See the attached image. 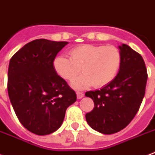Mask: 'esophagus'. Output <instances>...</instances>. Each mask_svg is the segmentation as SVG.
Listing matches in <instances>:
<instances>
[{
    "mask_svg": "<svg viewBox=\"0 0 155 155\" xmlns=\"http://www.w3.org/2000/svg\"><path fill=\"white\" fill-rule=\"evenodd\" d=\"M84 93L82 92H76V96H77V98L78 99H81L84 97Z\"/></svg>",
    "mask_w": 155,
    "mask_h": 155,
    "instance_id": "obj_1",
    "label": "esophagus"
}]
</instances>
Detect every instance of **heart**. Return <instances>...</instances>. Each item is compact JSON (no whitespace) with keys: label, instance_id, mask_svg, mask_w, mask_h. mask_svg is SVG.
<instances>
[{"label":"heart","instance_id":"heart-1","mask_svg":"<svg viewBox=\"0 0 155 155\" xmlns=\"http://www.w3.org/2000/svg\"><path fill=\"white\" fill-rule=\"evenodd\" d=\"M120 62V53L114 46L82 45L71 49L70 58L57 57L54 68L67 81L73 80L81 69L83 74L72 81L71 86L83 89L92 84L97 88L108 84L115 77Z\"/></svg>","mask_w":155,"mask_h":155}]
</instances>
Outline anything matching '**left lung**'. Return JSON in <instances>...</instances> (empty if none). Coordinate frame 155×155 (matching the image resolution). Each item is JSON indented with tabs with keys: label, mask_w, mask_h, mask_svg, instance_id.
<instances>
[{
	"label": "left lung",
	"mask_w": 155,
	"mask_h": 155,
	"mask_svg": "<svg viewBox=\"0 0 155 155\" xmlns=\"http://www.w3.org/2000/svg\"><path fill=\"white\" fill-rule=\"evenodd\" d=\"M121 62L114 79L100 90L86 92L94 108L85 114L93 129L103 134L118 133L133 120L146 92L147 71L142 57L125 44L119 46Z\"/></svg>",
	"instance_id": "obj_1"
}]
</instances>
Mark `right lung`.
<instances>
[{
    "label": "right lung",
    "instance_id": "add662e5",
    "mask_svg": "<svg viewBox=\"0 0 155 155\" xmlns=\"http://www.w3.org/2000/svg\"><path fill=\"white\" fill-rule=\"evenodd\" d=\"M67 41L38 39L14 54L8 69V93L22 126L44 136L62 124L67 107L76 101L75 91L54 68Z\"/></svg>",
    "mask_w": 155,
    "mask_h": 155
}]
</instances>
